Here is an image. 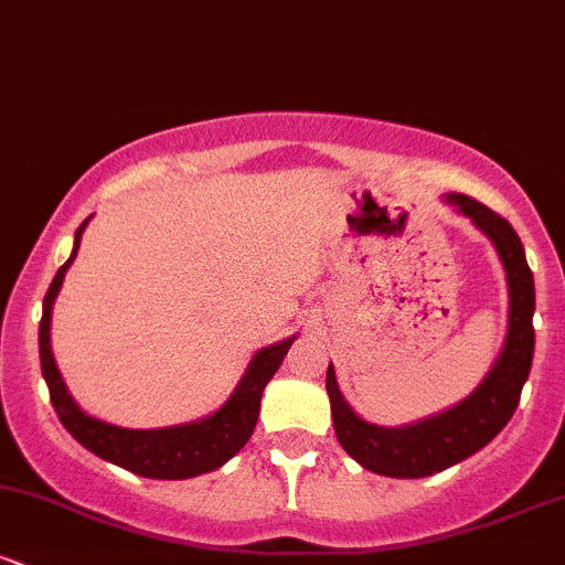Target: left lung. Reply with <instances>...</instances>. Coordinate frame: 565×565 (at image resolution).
Returning <instances> with one entry per match:
<instances>
[{"instance_id":"1","label":"left lung","mask_w":565,"mask_h":565,"mask_svg":"<svg viewBox=\"0 0 565 565\" xmlns=\"http://www.w3.org/2000/svg\"><path fill=\"white\" fill-rule=\"evenodd\" d=\"M444 201L494 244L508 276V334L494 364L468 398L446 412L401 427L374 425L359 417L340 393L334 366L329 364L327 393L337 440L361 468L387 478H425L481 451L510 423L534 359V274L526 263L521 238L508 220L481 201L465 193H446Z\"/></svg>"}]
</instances>
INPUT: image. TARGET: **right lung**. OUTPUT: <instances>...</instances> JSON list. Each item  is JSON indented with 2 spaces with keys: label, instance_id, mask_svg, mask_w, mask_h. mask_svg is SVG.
Returning a JSON list of instances; mask_svg holds the SVG:
<instances>
[{
  "label": "right lung",
  "instance_id": "add662e5",
  "mask_svg": "<svg viewBox=\"0 0 565 565\" xmlns=\"http://www.w3.org/2000/svg\"><path fill=\"white\" fill-rule=\"evenodd\" d=\"M89 217L76 228L74 249L71 257L61 265L47 295L42 302V323H39V359H42V374L50 387V401H53L55 414L61 423L87 451L106 462L119 465L135 476L157 478V481H183V478H196L201 472H212L223 468L231 457H236L255 430L257 417H260V398L265 385L281 366L284 355L289 353L295 337L274 342V345L257 350L246 366L244 377L233 387L231 398L225 401L210 417H201L196 423L153 427V430H132V427H119L93 417L76 404L74 395L68 393L63 382L61 369L55 364L53 345H50V323H53V305L57 291L63 287L66 270L79 252L82 233L87 228Z\"/></svg>",
  "mask_w": 565,
  "mask_h": 565
}]
</instances>
